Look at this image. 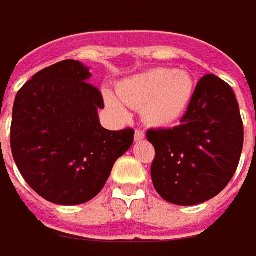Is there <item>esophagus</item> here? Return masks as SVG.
I'll use <instances>...</instances> for the list:
<instances>
[{"mask_svg": "<svg viewBox=\"0 0 256 256\" xmlns=\"http://www.w3.org/2000/svg\"><path fill=\"white\" fill-rule=\"evenodd\" d=\"M143 138H144V132L136 130V132H134V142H142Z\"/></svg>", "mask_w": 256, "mask_h": 256, "instance_id": "esophagus-1", "label": "esophagus"}]
</instances>
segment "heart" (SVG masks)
Masks as SVG:
<instances>
[{"mask_svg": "<svg viewBox=\"0 0 256 256\" xmlns=\"http://www.w3.org/2000/svg\"><path fill=\"white\" fill-rule=\"evenodd\" d=\"M119 99L103 92L106 106L122 119H128V108H143L144 120L154 128L176 124L187 113L194 98L196 84L187 70L156 68L123 79L116 86Z\"/></svg>", "mask_w": 256, "mask_h": 256, "instance_id": "1", "label": "heart"}]
</instances>
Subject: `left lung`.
Returning <instances> with one entry per match:
<instances>
[{
    "mask_svg": "<svg viewBox=\"0 0 256 256\" xmlns=\"http://www.w3.org/2000/svg\"><path fill=\"white\" fill-rule=\"evenodd\" d=\"M147 140L156 148L153 186L167 202L197 206L214 198L231 181L242 153V120L231 86L206 75L180 126L152 128Z\"/></svg>",
    "mask_w": 256,
    "mask_h": 256,
    "instance_id": "1",
    "label": "left lung"
}]
</instances>
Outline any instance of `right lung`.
<instances>
[{
  "label": "right lung",
  "mask_w": 256,
  "mask_h": 256,
  "mask_svg": "<svg viewBox=\"0 0 256 256\" xmlns=\"http://www.w3.org/2000/svg\"><path fill=\"white\" fill-rule=\"evenodd\" d=\"M90 76L79 60H62L32 76L14 102L15 164L35 192L58 206L94 198L134 140L132 128H102L104 104Z\"/></svg>",
  "instance_id": "obj_1"
}]
</instances>
